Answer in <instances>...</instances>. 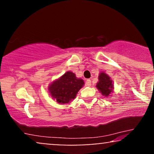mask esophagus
<instances>
[{"mask_svg":"<svg viewBox=\"0 0 154 154\" xmlns=\"http://www.w3.org/2000/svg\"><path fill=\"white\" fill-rule=\"evenodd\" d=\"M85 85H86V86H88V87H89V86H91V79H88L87 80H86Z\"/></svg>","mask_w":154,"mask_h":154,"instance_id":"1","label":"esophagus"}]
</instances>
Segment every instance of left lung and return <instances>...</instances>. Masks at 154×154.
Listing matches in <instances>:
<instances>
[{
  "instance_id": "obj_1",
  "label": "left lung",
  "mask_w": 154,
  "mask_h": 154,
  "mask_svg": "<svg viewBox=\"0 0 154 154\" xmlns=\"http://www.w3.org/2000/svg\"><path fill=\"white\" fill-rule=\"evenodd\" d=\"M98 79H99V81L97 83V88L99 90V91L104 96H109L111 93V92L113 91L112 90L114 88L112 80L106 74L103 73V72H101L100 74Z\"/></svg>"
}]
</instances>
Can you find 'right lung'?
<instances>
[{
  "instance_id": "obj_1",
  "label": "right lung",
  "mask_w": 154,
  "mask_h": 154,
  "mask_svg": "<svg viewBox=\"0 0 154 154\" xmlns=\"http://www.w3.org/2000/svg\"><path fill=\"white\" fill-rule=\"evenodd\" d=\"M84 85L82 79H78L73 72H67L61 78L49 87L51 96L59 103H69L75 98L76 95Z\"/></svg>"
}]
</instances>
